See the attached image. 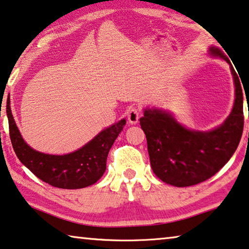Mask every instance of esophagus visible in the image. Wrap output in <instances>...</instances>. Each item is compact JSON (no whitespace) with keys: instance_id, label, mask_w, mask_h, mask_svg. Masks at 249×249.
I'll use <instances>...</instances> for the list:
<instances>
[{"instance_id":"34e87169","label":"esophagus","mask_w":249,"mask_h":249,"mask_svg":"<svg viewBox=\"0 0 249 249\" xmlns=\"http://www.w3.org/2000/svg\"><path fill=\"white\" fill-rule=\"evenodd\" d=\"M141 116V109L137 107H132L127 113V120L128 123L136 124L139 122V118Z\"/></svg>"}]
</instances>
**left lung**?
Returning a JSON list of instances; mask_svg holds the SVG:
<instances>
[{
	"label": "left lung",
	"instance_id": "8db88e82",
	"mask_svg": "<svg viewBox=\"0 0 249 249\" xmlns=\"http://www.w3.org/2000/svg\"><path fill=\"white\" fill-rule=\"evenodd\" d=\"M210 54L226 61L234 78V106L222 125L208 132L194 131L178 123L168 110L155 107L145 108L140 118L154 174L176 187L192 186L214 176L231 160L242 139L244 92L240 80L222 50L211 46Z\"/></svg>",
	"mask_w": 249,
	"mask_h": 249
}]
</instances>
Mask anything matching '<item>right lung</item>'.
Returning a JSON list of instances; mask_svg holds the SVG:
<instances>
[{"label": "right lung", "instance_id": "1", "mask_svg": "<svg viewBox=\"0 0 249 249\" xmlns=\"http://www.w3.org/2000/svg\"><path fill=\"white\" fill-rule=\"evenodd\" d=\"M10 139L21 163L45 183L57 188L77 189L95 184L103 176L110 147L123 131L126 120L118 121L77 151L65 155H50L27 145L19 133L10 103L6 105Z\"/></svg>", "mask_w": 249, "mask_h": 249}]
</instances>
